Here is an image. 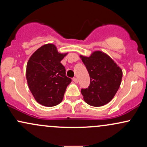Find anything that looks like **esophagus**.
Instances as JSON below:
<instances>
[{
    "label": "esophagus",
    "instance_id": "34e87169",
    "mask_svg": "<svg viewBox=\"0 0 147 147\" xmlns=\"http://www.w3.org/2000/svg\"><path fill=\"white\" fill-rule=\"evenodd\" d=\"M72 80H73V82H75V83H77V82H78V79H77V78H76V77H74V78L72 79Z\"/></svg>",
    "mask_w": 147,
    "mask_h": 147
}]
</instances>
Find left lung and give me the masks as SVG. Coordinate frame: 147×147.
<instances>
[{
  "label": "left lung",
  "instance_id": "1",
  "mask_svg": "<svg viewBox=\"0 0 147 147\" xmlns=\"http://www.w3.org/2000/svg\"><path fill=\"white\" fill-rule=\"evenodd\" d=\"M90 76V86L82 89L84 99L89 105L102 106L112 100L120 86L122 70L107 54L95 51L90 57L80 55Z\"/></svg>",
  "mask_w": 147,
  "mask_h": 147
}]
</instances>
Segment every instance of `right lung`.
<instances>
[{"instance_id": "1", "label": "right lung", "mask_w": 147, "mask_h": 147, "mask_svg": "<svg viewBox=\"0 0 147 147\" xmlns=\"http://www.w3.org/2000/svg\"><path fill=\"white\" fill-rule=\"evenodd\" d=\"M68 55L61 53L56 45L45 44L37 49L27 63L26 79L35 100L44 106L51 107L62 102L71 79L65 75L61 61Z\"/></svg>"}]
</instances>
